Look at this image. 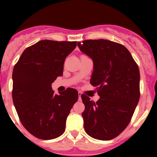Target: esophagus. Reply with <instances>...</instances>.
Wrapping results in <instances>:
<instances>
[{"label": "esophagus", "instance_id": "34e87169", "mask_svg": "<svg viewBox=\"0 0 157 157\" xmlns=\"http://www.w3.org/2000/svg\"><path fill=\"white\" fill-rule=\"evenodd\" d=\"M78 100H79V101H81V96H82V93L81 92H78Z\"/></svg>", "mask_w": 157, "mask_h": 157}]
</instances>
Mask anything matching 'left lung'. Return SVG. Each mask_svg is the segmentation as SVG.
<instances>
[{
    "label": "left lung",
    "instance_id": "1",
    "mask_svg": "<svg viewBox=\"0 0 157 157\" xmlns=\"http://www.w3.org/2000/svg\"><path fill=\"white\" fill-rule=\"evenodd\" d=\"M80 51L91 58L94 71L90 84L98 87L100 99L81 96L85 110L84 128L98 140L113 139L130 123L140 98L139 69L128 49L109 40L78 42Z\"/></svg>",
    "mask_w": 157,
    "mask_h": 157
}]
</instances>
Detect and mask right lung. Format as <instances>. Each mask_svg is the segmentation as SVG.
<instances>
[{
  "label": "right lung",
  "instance_id": "obj_1",
  "mask_svg": "<svg viewBox=\"0 0 157 157\" xmlns=\"http://www.w3.org/2000/svg\"><path fill=\"white\" fill-rule=\"evenodd\" d=\"M76 45V41L41 40L26 48L14 67V106L23 127L36 138L50 140L64 132L78 94L67 88L55 94L52 83L63 75L65 59Z\"/></svg>",
  "mask_w": 157,
  "mask_h": 157
}]
</instances>
